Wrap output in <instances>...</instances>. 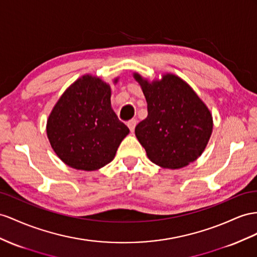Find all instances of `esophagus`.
I'll return each instance as SVG.
<instances>
[{"mask_svg":"<svg viewBox=\"0 0 257 257\" xmlns=\"http://www.w3.org/2000/svg\"><path fill=\"white\" fill-rule=\"evenodd\" d=\"M136 124H137V120H136V119H130V120L127 122V126H128V128L130 129L131 133H133V131L135 130Z\"/></svg>","mask_w":257,"mask_h":257,"instance_id":"1","label":"esophagus"}]
</instances>
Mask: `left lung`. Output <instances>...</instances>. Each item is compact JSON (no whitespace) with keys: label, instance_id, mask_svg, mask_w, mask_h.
<instances>
[{"label":"left lung","instance_id":"left-lung-1","mask_svg":"<svg viewBox=\"0 0 257 257\" xmlns=\"http://www.w3.org/2000/svg\"><path fill=\"white\" fill-rule=\"evenodd\" d=\"M134 78L148 103V117L137 124L135 134L149 160L169 169L196 161L213 131L206 104L183 79L170 72L152 81L139 72H134Z\"/></svg>","mask_w":257,"mask_h":257}]
</instances>
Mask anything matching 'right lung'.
<instances>
[{"mask_svg":"<svg viewBox=\"0 0 257 257\" xmlns=\"http://www.w3.org/2000/svg\"><path fill=\"white\" fill-rule=\"evenodd\" d=\"M110 95L108 83L87 74L71 83L52 108L48 139L66 165L93 172L114 160L129 129L111 108Z\"/></svg>","mask_w":257,"mask_h":257,"instance_id":"1","label":"right lung"}]
</instances>
